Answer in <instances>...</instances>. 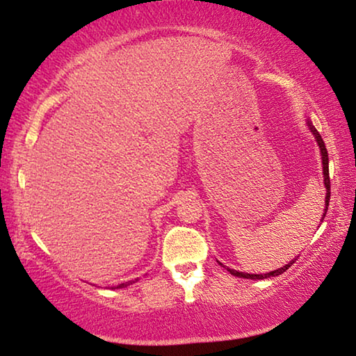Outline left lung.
Wrapping results in <instances>:
<instances>
[{
    "label": "left lung",
    "instance_id": "1",
    "mask_svg": "<svg viewBox=\"0 0 356 356\" xmlns=\"http://www.w3.org/2000/svg\"><path fill=\"white\" fill-rule=\"evenodd\" d=\"M308 124H309V129L313 131V134L316 136V140H318V144H319V149H321V155H323V173H324V184H325V189H327V193H325V209L324 211L327 212V206H329V199H330V178H329V157H327V149H325V145H324V140H323V138H321V134L318 133V129L314 128L313 124H311V121H308ZM325 216V213H324ZM296 261V259H295ZM295 261H291V262H289V264L286 266H284V267H280V269H277V270H272V272H269V274H246V272H238V270H235V269H228L227 267V270L230 272L232 275H236V277H243V279H267V277H275V275H280V274H284V272L289 269V267L293 264Z\"/></svg>",
    "mask_w": 356,
    "mask_h": 356
}]
</instances>
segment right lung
Instances as JSON below:
<instances>
[{
    "mask_svg": "<svg viewBox=\"0 0 356 356\" xmlns=\"http://www.w3.org/2000/svg\"><path fill=\"white\" fill-rule=\"evenodd\" d=\"M136 280H138V279H136ZM129 284H134V280H131V282H126V284H121V285L116 286V289H121V286H128Z\"/></svg>",
    "mask_w": 356,
    "mask_h": 356,
    "instance_id": "right-lung-1",
    "label": "right lung"
}]
</instances>
